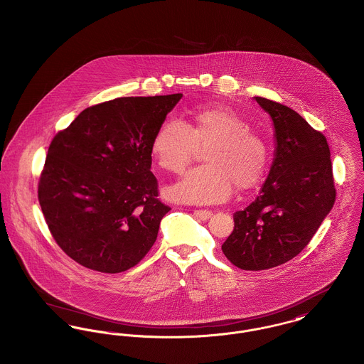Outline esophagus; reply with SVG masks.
Instances as JSON below:
<instances>
[{
	"instance_id": "esophagus-1",
	"label": "esophagus",
	"mask_w": 364,
	"mask_h": 364,
	"mask_svg": "<svg viewBox=\"0 0 364 364\" xmlns=\"http://www.w3.org/2000/svg\"><path fill=\"white\" fill-rule=\"evenodd\" d=\"M212 214L213 213L210 210H193V215L199 220H203V221L209 220L212 217Z\"/></svg>"
}]
</instances>
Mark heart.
Here are the masks:
<instances>
[{
	"mask_svg": "<svg viewBox=\"0 0 364 364\" xmlns=\"http://www.w3.org/2000/svg\"><path fill=\"white\" fill-rule=\"evenodd\" d=\"M191 125L169 118L156 129L151 151L158 165L180 173L193 161L198 149H205L208 165L186 173L168 187L171 200L188 205H210L230 198L234 186L247 190L262 177L268 150L265 141L250 130V124L225 107L196 109Z\"/></svg>",
	"mask_w": 364,
	"mask_h": 364,
	"instance_id": "obj_1",
	"label": "heart"
}]
</instances>
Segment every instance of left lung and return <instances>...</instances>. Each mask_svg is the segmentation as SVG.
<instances>
[{"label": "left lung", "instance_id": "left-lung-1", "mask_svg": "<svg viewBox=\"0 0 364 364\" xmlns=\"http://www.w3.org/2000/svg\"><path fill=\"white\" fill-rule=\"evenodd\" d=\"M255 100L274 124V162L256 200L234 214V231L221 246L246 271L274 268L297 256L336 200L326 137L294 109L265 97Z\"/></svg>", "mask_w": 364, "mask_h": 364}]
</instances>
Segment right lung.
<instances>
[{
	"mask_svg": "<svg viewBox=\"0 0 364 364\" xmlns=\"http://www.w3.org/2000/svg\"><path fill=\"white\" fill-rule=\"evenodd\" d=\"M181 97H118L86 108L53 137L38 200L56 243L78 264L124 272L155 243L171 208L156 198L151 143Z\"/></svg>",
	"mask_w": 364,
	"mask_h": 364,
	"instance_id": "right-lung-1",
	"label": "right lung"
}]
</instances>
